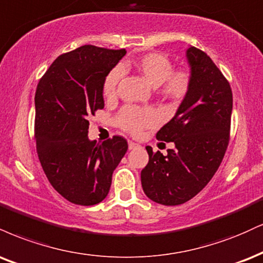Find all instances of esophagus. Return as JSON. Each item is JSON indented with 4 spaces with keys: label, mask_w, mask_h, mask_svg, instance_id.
I'll list each match as a JSON object with an SVG mask.
<instances>
[{
    "label": "esophagus",
    "mask_w": 263,
    "mask_h": 263,
    "mask_svg": "<svg viewBox=\"0 0 263 263\" xmlns=\"http://www.w3.org/2000/svg\"><path fill=\"white\" fill-rule=\"evenodd\" d=\"M137 147H140V145H138L137 143H135V142H132V141H128V149L131 151V149H136V148Z\"/></svg>",
    "instance_id": "esophagus-1"
}]
</instances>
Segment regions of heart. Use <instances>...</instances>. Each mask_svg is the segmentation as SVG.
Masks as SVG:
<instances>
[{
	"mask_svg": "<svg viewBox=\"0 0 263 263\" xmlns=\"http://www.w3.org/2000/svg\"><path fill=\"white\" fill-rule=\"evenodd\" d=\"M135 68L152 87H162V93L172 99H181L187 94L191 84V76L187 71H173V63L165 55L158 52L145 53L134 63ZM121 78V69L115 68L106 76L103 85V94L111 99L116 94V87ZM119 125L129 132L138 135L142 129L153 126L157 115L151 109L127 106L122 109L118 118Z\"/></svg>",
	"mask_w": 263,
	"mask_h": 263,
	"instance_id": "1",
	"label": "heart"
}]
</instances>
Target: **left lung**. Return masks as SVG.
Instances as JSON below:
<instances>
[{"label": "left lung", "mask_w": 263, "mask_h": 263, "mask_svg": "<svg viewBox=\"0 0 263 263\" xmlns=\"http://www.w3.org/2000/svg\"><path fill=\"white\" fill-rule=\"evenodd\" d=\"M190 89L157 140L173 142L166 156L145 147L149 162L141 172L148 198L164 205L182 204L211 181L229 142L233 94L229 82L210 56L197 47L186 50Z\"/></svg>", "instance_id": "1"}]
</instances>
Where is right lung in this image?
<instances>
[{"label":"right lung","instance_id":"add662e5","mask_svg":"<svg viewBox=\"0 0 263 263\" xmlns=\"http://www.w3.org/2000/svg\"><path fill=\"white\" fill-rule=\"evenodd\" d=\"M125 55V49L81 46L59 56L36 87L37 157L52 187L74 204L103 201L127 152L120 136L103 143L88 138V116L104 107V81Z\"/></svg>","mask_w":263,"mask_h":263}]
</instances>
